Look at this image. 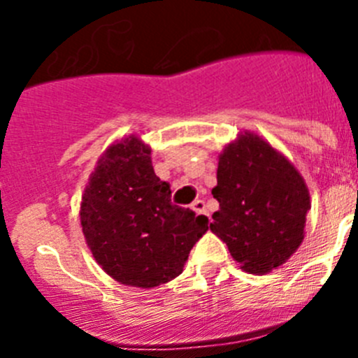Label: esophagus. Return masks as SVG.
I'll return each mask as SVG.
<instances>
[{
    "mask_svg": "<svg viewBox=\"0 0 358 358\" xmlns=\"http://www.w3.org/2000/svg\"><path fill=\"white\" fill-rule=\"evenodd\" d=\"M192 210L197 211V213H201V215H206V217H210V213L206 211V202L201 201V199H197V201L192 204Z\"/></svg>",
    "mask_w": 358,
    "mask_h": 358,
    "instance_id": "obj_1",
    "label": "esophagus"
}]
</instances>
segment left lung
<instances>
[{"mask_svg": "<svg viewBox=\"0 0 358 358\" xmlns=\"http://www.w3.org/2000/svg\"><path fill=\"white\" fill-rule=\"evenodd\" d=\"M210 229L251 274L285 264L305 238L310 194L301 173L258 134L243 132L218 157Z\"/></svg>", "mask_w": 358, "mask_h": 358, "instance_id": "8db88e82", "label": "left lung"}]
</instances>
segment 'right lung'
Instances as JSON below:
<instances>
[{
	"instance_id": "add662e5",
	"label": "right lung",
	"mask_w": 358,
	"mask_h": 358,
	"mask_svg": "<svg viewBox=\"0 0 358 358\" xmlns=\"http://www.w3.org/2000/svg\"><path fill=\"white\" fill-rule=\"evenodd\" d=\"M170 195L138 136L110 145L98 159L82 195L80 224L94 260L113 280L152 289L182 273L208 217L176 206Z\"/></svg>"
}]
</instances>
